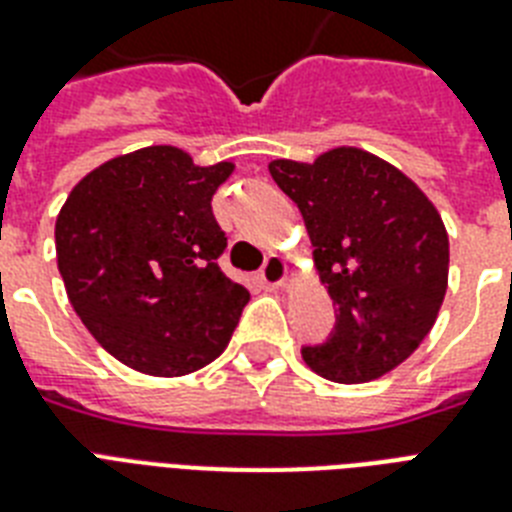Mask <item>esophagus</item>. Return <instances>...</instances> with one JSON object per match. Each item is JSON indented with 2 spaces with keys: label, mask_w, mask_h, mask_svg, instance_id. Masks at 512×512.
Returning <instances> with one entry per match:
<instances>
[{
  "label": "esophagus",
  "mask_w": 512,
  "mask_h": 512,
  "mask_svg": "<svg viewBox=\"0 0 512 512\" xmlns=\"http://www.w3.org/2000/svg\"><path fill=\"white\" fill-rule=\"evenodd\" d=\"M260 281L268 289L284 287V281H287V263L279 255H268L265 265L260 268Z\"/></svg>",
  "instance_id": "esophagus-1"
}]
</instances>
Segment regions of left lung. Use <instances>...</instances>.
Instances as JSON below:
<instances>
[{
    "mask_svg": "<svg viewBox=\"0 0 512 512\" xmlns=\"http://www.w3.org/2000/svg\"><path fill=\"white\" fill-rule=\"evenodd\" d=\"M268 170L300 209L316 273L337 305L335 332L303 348L305 364L342 385L404 364L436 324L449 284V236L433 201L364 148L273 159Z\"/></svg>",
    "mask_w": 512,
    "mask_h": 512,
    "instance_id": "8db88e82",
    "label": "left lung"
}]
</instances>
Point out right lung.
<instances>
[{
	"instance_id": "add662e5",
	"label": "right lung",
	"mask_w": 512,
	"mask_h": 512,
	"mask_svg": "<svg viewBox=\"0 0 512 512\" xmlns=\"http://www.w3.org/2000/svg\"><path fill=\"white\" fill-rule=\"evenodd\" d=\"M233 162L175 146L116 156L84 175L55 220L58 271L76 316L135 372L183 377L215 361L249 300L220 271L212 196Z\"/></svg>"
}]
</instances>
